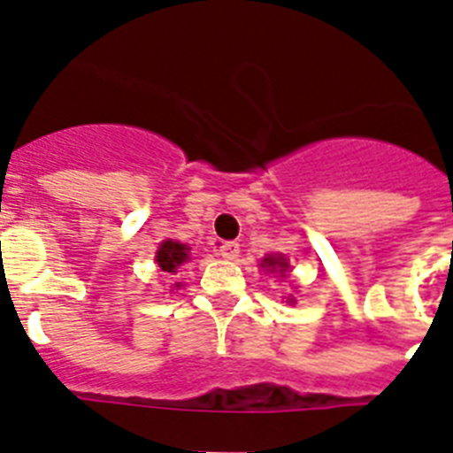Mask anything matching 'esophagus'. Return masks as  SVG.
<instances>
[{"instance_id": "34e87169", "label": "esophagus", "mask_w": 453, "mask_h": 453, "mask_svg": "<svg viewBox=\"0 0 453 453\" xmlns=\"http://www.w3.org/2000/svg\"><path fill=\"white\" fill-rule=\"evenodd\" d=\"M219 256H223L226 260H234L239 256V244L237 242H220Z\"/></svg>"}]
</instances>
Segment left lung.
<instances>
[{"mask_svg":"<svg viewBox=\"0 0 453 453\" xmlns=\"http://www.w3.org/2000/svg\"><path fill=\"white\" fill-rule=\"evenodd\" d=\"M262 267H267L269 272H280L283 273L285 269H288V262L283 260V257H265V260H262Z\"/></svg>","mask_w":453,"mask_h":453,"instance_id":"8db88e82","label":"left lung"}]
</instances>
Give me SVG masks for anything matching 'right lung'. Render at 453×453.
<instances>
[{
	"label": "right lung",
	"instance_id": "add662e5",
	"mask_svg": "<svg viewBox=\"0 0 453 453\" xmlns=\"http://www.w3.org/2000/svg\"><path fill=\"white\" fill-rule=\"evenodd\" d=\"M186 260H188V246L173 242V239L163 242L158 246V253H156V262L163 272H177Z\"/></svg>",
	"mask_w": 453,
	"mask_h": 453
}]
</instances>
